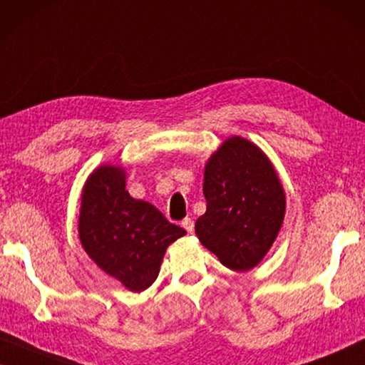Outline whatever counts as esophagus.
Returning a JSON list of instances; mask_svg holds the SVG:
<instances>
[{"label":"esophagus","mask_w":365,"mask_h":365,"mask_svg":"<svg viewBox=\"0 0 365 365\" xmlns=\"http://www.w3.org/2000/svg\"><path fill=\"white\" fill-rule=\"evenodd\" d=\"M182 227L187 230L188 233H192L193 232V220L192 218H185L182 222Z\"/></svg>","instance_id":"esophagus-1"}]
</instances>
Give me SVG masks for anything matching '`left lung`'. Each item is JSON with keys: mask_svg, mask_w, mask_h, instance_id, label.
<instances>
[{"mask_svg": "<svg viewBox=\"0 0 365 365\" xmlns=\"http://www.w3.org/2000/svg\"><path fill=\"white\" fill-rule=\"evenodd\" d=\"M207 212L195 223L205 248L232 271L258 266L284 222L286 193L268 155L232 135L210 155L203 172Z\"/></svg>", "mask_w": 365, "mask_h": 365, "instance_id": "8db88e82", "label": "left lung"}]
</instances>
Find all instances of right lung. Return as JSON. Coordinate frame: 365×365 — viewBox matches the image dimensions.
<instances>
[{"label": "right lung", "mask_w": 365, "mask_h": 365, "mask_svg": "<svg viewBox=\"0 0 365 365\" xmlns=\"http://www.w3.org/2000/svg\"><path fill=\"white\" fill-rule=\"evenodd\" d=\"M124 167L104 163L82 187L78 232L87 256L132 292L145 291L160 273L165 251L187 235L152 203L125 190Z\"/></svg>", "instance_id": "right-lung-1"}]
</instances>
